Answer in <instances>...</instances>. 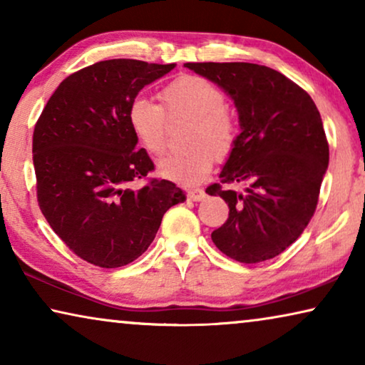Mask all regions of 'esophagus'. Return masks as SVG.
<instances>
[{"label":"esophagus","mask_w":365,"mask_h":365,"mask_svg":"<svg viewBox=\"0 0 365 365\" xmlns=\"http://www.w3.org/2000/svg\"><path fill=\"white\" fill-rule=\"evenodd\" d=\"M186 197L189 200H194V202H197V200H202L205 197V192L204 189H199V187H194V189H187L186 191Z\"/></svg>","instance_id":"1"}]
</instances>
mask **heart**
<instances>
[{"instance_id": "b5f03b06", "label": "heart", "mask_w": 365, "mask_h": 365, "mask_svg": "<svg viewBox=\"0 0 365 365\" xmlns=\"http://www.w3.org/2000/svg\"><path fill=\"white\" fill-rule=\"evenodd\" d=\"M163 108L150 98L135 97L128 105V126L138 143L153 156L166 150L168 120H189L184 145L187 150L158 163V173L179 186H194L209 176L214 153L225 156L235 145L239 123L225 107L224 91L207 78L182 76L160 93Z\"/></svg>"}]
</instances>
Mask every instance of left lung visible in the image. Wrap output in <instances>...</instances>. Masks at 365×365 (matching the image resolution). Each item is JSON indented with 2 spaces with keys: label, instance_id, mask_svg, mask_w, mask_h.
<instances>
[{
  "label": "left lung",
  "instance_id": "left-lung-1",
  "mask_svg": "<svg viewBox=\"0 0 365 365\" xmlns=\"http://www.w3.org/2000/svg\"><path fill=\"white\" fill-rule=\"evenodd\" d=\"M230 95L240 135L205 192L220 195L229 219L212 232L222 253L240 263L270 260L303 234L318 205L329 145L313 98L288 77L248 62H187ZM244 182L242 193L222 183Z\"/></svg>",
  "mask_w": 365,
  "mask_h": 365
}]
</instances>
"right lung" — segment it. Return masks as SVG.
<instances>
[{
    "label": "right lung",
    "mask_w": 365,
    "mask_h": 365,
    "mask_svg": "<svg viewBox=\"0 0 365 365\" xmlns=\"http://www.w3.org/2000/svg\"><path fill=\"white\" fill-rule=\"evenodd\" d=\"M176 64L112 59L61 82L33 135L41 212L82 260L117 268L136 260L160 229L163 215L186 195L166 179H150L155 165L131 133L128 105L148 83Z\"/></svg>",
    "instance_id": "1"
}]
</instances>
